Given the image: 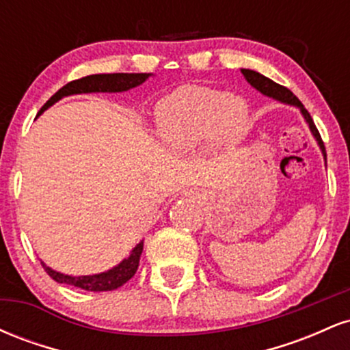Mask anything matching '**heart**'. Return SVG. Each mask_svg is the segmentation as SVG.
<instances>
[{
    "mask_svg": "<svg viewBox=\"0 0 350 350\" xmlns=\"http://www.w3.org/2000/svg\"><path fill=\"white\" fill-rule=\"evenodd\" d=\"M156 130L167 146L180 152L204 143L234 144L250 128V105L237 95L215 88L186 85L176 88L154 108Z\"/></svg>",
    "mask_w": 350,
    "mask_h": 350,
    "instance_id": "1",
    "label": "heart"
}]
</instances>
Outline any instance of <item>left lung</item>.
<instances>
[{
  "label": "left lung",
  "instance_id": "obj_1",
  "mask_svg": "<svg viewBox=\"0 0 350 350\" xmlns=\"http://www.w3.org/2000/svg\"><path fill=\"white\" fill-rule=\"evenodd\" d=\"M240 72L243 74L245 80H247V82L250 83L253 88H256L260 94L265 95V97H270L273 100H276V102L284 103V105L299 108L301 115H303L304 122L308 123L309 130H311V135L314 136V139L317 142V146H319V150L324 156V161H326V148H324V143H323V139H321L319 131H317V128H316L314 122H312L311 115L308 113V110L304 108L303 103L299 102L298 97H296V95L293 94L291 90H288L286 87H283V85H280V83L273 82L271 79L265 77V75L260 74V72H255V70H250V69H240Z\"/></svg>",
  "mask_w": 350,
  "mask_h": 350
}]
</instances>
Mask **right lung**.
<instances>
[{
  "label": "right lung",
  "instance_id": "1",
  "mask_svg": "<svg viewBox=\"0 0 350 350\" xmlns=\"http://www.w3.org/2000/svg\"><path fill=\"white\" fill-rule=\"evenodd\" d=\"M152 74H95L87 75L74 82H69L64 85L59 92H55L52 97L47 100L46 105L41 108L38 116L46 111L47 108L59 102L60 98L70 97V95H80V94H118V92H126L130 88H135L146 82ZM143 252V240L131 250L128 258H123L116 267L110 268V270L97 273V275H82V276H72L64 275V273L52 270L46 263H42L44 270L47 275L57 283L70 284V286L82 288L87 291H111L116 288L123 286L128 280L135 276L136 270L139 265V256Z\"/></svg>",
  "mask_w": 350,
  "mask_h": 350
}]
</instances>
